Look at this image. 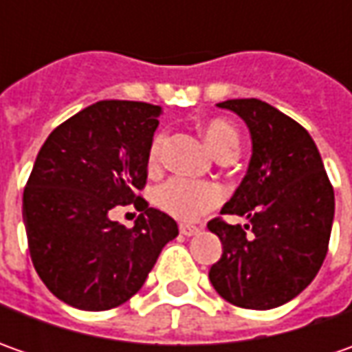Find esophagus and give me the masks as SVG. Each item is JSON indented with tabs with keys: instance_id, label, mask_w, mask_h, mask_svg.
<instances>
[{
	"instance_id": "obj_1",
	"label": "esophagus",
	"mask_w": 352,
	"mask_h": 352,
	"mask_svg": "<svg viewBox=\"0 0 352 352\" xmlns=\"http://www.w3.org/2000/svg\"><path fill=\"white\" fill-rule=\"evenodd\" d=\"M180 233L186 236H192L199 233V227H196V225H180Z\"/></svg>"
}]
</instances>
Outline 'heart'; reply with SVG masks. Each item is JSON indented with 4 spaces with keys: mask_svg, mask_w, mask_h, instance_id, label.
Listing matches in <instances>:
<instances>
[{
    "mask_svg": "<svg viewBox=\"0 0 352 352\" xmlns=\"http://www.w3.org/2000/svg\"><path fill=\"white\" fill-rule=\"evenodd\" d=\"M201 133H204V139L210 144V148L217 158L227 155V153H235L236 146H239V135H236L235 127L225 119L206 121L201 125ZM164 141H166L164 135L158 133L151 142L148 158H146L151 168L158 166ZM219 199H221V192L213 184L192 182V180H184V178H172L164 186H160L156 192V204L166 213L182 219V221L196 219L199 213L217 206Z\"/></svg>",
    "mask_w": 352,
    "mask_h": 352,
    "instance_id": "heart-1",
    "label": "heart"
}]
</instances>
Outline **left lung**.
I'll use <instances>...</instances> for the list:
<instances>
[{"mask_svg": "<svg viewBox=\"0 0 352 352\" xmlns=\"http://www.w3.org/2000/svg\"><path fill=\"white\" fill-rule=\"evenodd\" d=\"M217 107L241 117L250 133L249 168L221 213L249 225L211 219L223 252L210 268L215 292L245 309H272L311 284L327 254L335 194L318 146L300 123L261 100ZM250 233H246V229Z\"/></svg>", "mask_w": 352, "mask_h": 352, "instance_id": "left-lung-1", "label": "left lung"}]
</instances>
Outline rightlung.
Here are the masks:
<instances>
[{
	"instance_id": "1",
	"label": "right lung",
	"mask_w": 352,
	"mask_h": 352,
	"mask_svg": "<svg viewBox=\"0 0 352 352\" xmlns=\"http://www.w3.org/2000/svg\"><path fill=\"white\" fill-rule=\"evenodd\" d=\"M160 105L98 102L54 129L23 192V223L34 270L64 304L103 311L141 290L176 221L137 196ZM143 213L131 230L113 222L117 205Z\"/></svg>"
}]
</instances>
